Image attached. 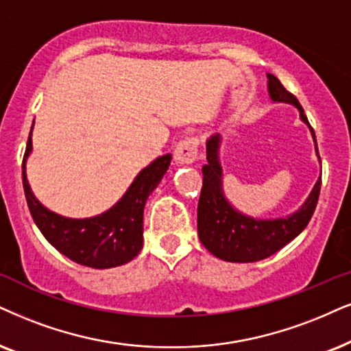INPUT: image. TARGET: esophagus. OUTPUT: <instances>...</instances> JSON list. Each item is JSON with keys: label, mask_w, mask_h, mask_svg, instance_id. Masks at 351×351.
<instances>
[{"label": "esophagus", "mask_w": 351, "mask_h": 351, "mask_svg": "<svg viewBox=\"0 0 351 351\" xmlns=\"http://www.w3.org/2000/svg\"><path fill=\"white\" fill-rule=\"evenodd\" d=\"M199 157V139L197 137H186L184 141L176 145L175 160L180 165H191Z\"/></svg>", "instance_id": "esophagus-1"}]
</instances>
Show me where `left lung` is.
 <instances>
[{
  "instance_id": "obj_1",
  "label": "left lung",
  "mask_w": 351,
  "mask_h": 351,
  "mask_svg": "<svg viewBox=\"0 0 351 351\" xmlns=\"http://www.w3.org/2000/svg\"><path fill=\"white\" fill-rule=\"evenodd\" d=\"M269 95L274 101L291 104L300 110V118L311 130L314 144L317 143L314 130L306 118L298 99L282 86L274 74H267ZM220 134L207 141V163L202 167V189L197 204V233L199 239L208 252L227 263H256L275 254L288 245L306 228L316 210L321 178L295 214L283 219L261 220L252 219L232 207L223 196L221 188V167L219 162ZM319 157V152H317ZM321 162V157H319Z\"/></svg>"
}]
</instances>
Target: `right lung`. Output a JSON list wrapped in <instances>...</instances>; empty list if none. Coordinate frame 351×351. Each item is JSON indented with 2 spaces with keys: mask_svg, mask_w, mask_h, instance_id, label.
Instances as JSON below:
<instances>
[{
  "mask_svg": "<svg viewBox=\"0 0 351 351\" xmlns=\"http://www.w3.org/2000/svg\"><path fill=\"white\" fill-rule=\"evenodd\" d=\"M30 150L32 130L22 160V184L30 215L47 241L61 254L87 267L110 269L134 259L143 250L145 201L167 173L171 155L158 157L145 167L110 210L90 219H66L35 199L25 176V160Z\"/></svg>",
  "mask_w": 351,
  "mask_h": 351,
  "instance_id": "right-lung-1",
  "label": "right lung"
}]
</instances>
